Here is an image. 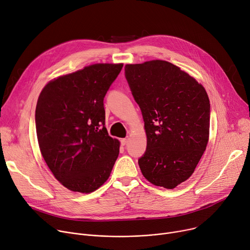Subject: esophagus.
<instances>
[{"label": "esophagus", "mask_w": 250, "mask_h": 250, "mask_svg": "<svg viewBox=\"0 0 250 250\" xmlns=\"http://www.w3.org/2000/svg\"><path fill=\"white\" fill-rule=\"evenodd\" d=\"M128 142H129V138H124V139H122V140H121L122 145H127V144H128Z\"/></svg>", "instance_id": "esophagus-1"}]
</instances>
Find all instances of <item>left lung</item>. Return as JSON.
<instances>
[{"label":"left lung","instance_id":"1","mask_svg":"<svg viewBox=\"0 0 250 250\" xmlns=\"http://www.w3.org/2000/svg\"><path fill=\"white\" fill-rule=\"evenodd\" d=\"M125 76L147 136L138 160L153 185L173 189L193 173L209 139L210 103L204 87L163 60L127 64Z\"/></svg>","mask_w":250,"mask_h":250}]
</instances>
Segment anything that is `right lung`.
I'll return each mask as SVG.
<instances>
[{
  "label": "right lung",
  "instance_id": "add662e5",
  "mask_svg": "<svg viewBox=\"0 0 250 250\" xmlns=\"http://www.w3.org/2000/svg\"><path fill=\"white\" fill-rule=\"evenodd\" d=\"M122 63H98L51 80L36 106L42 156L67 189L91 193L109 178L120 142L108 135L104 97Z\"/></svg>",
  "mask_w": 250,
  "mask_h": 250
}]
</instances>
